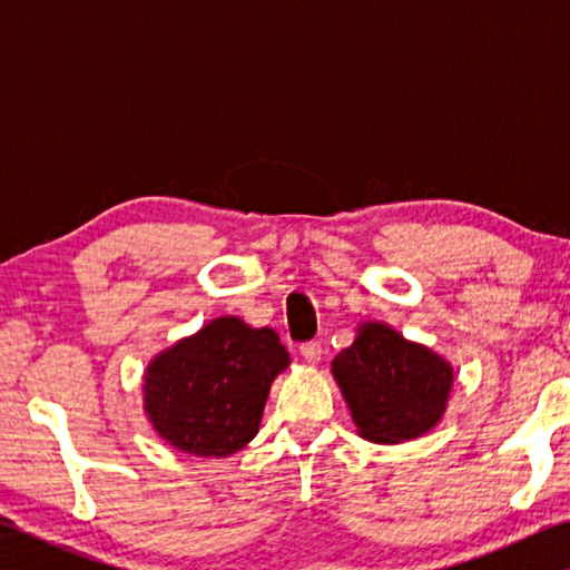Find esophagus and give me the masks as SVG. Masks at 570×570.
Here are the masks:
<instances>
[{
    "label": "esophagus",
    "mask_w": 570,
    "mask_h": 570,
    "mask_svg": "<svg viewBox=\"0 0 570 570\" xmlns=\"http://www.w3.org/2000/svg\"><path fill=\"white\" fill-rule=\"evenodd\" d=\"M298 352H302V356L308 364H316L322 360V342H304L298 346Z\"/></svg>",
    "instance_id": "1"
}]
</instances>
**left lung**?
Wrapping results in <instances>:
<instances>
[{"label":"left lung","mask_w":570,"mask_h":570,"mask_svg":"<svg viewBox=\"0 0 570 570\" xmlns=\"http://www.w3.org/2000/svg\"><path fill=\"white\" fill-rule=\"evenodd\" d=\"M332 374L356 432L382 445L414 440L435 428L455 380L450 362L382 322H364L356 330L352 346L334 356Z\"/></svg>","instance_id":"left-lung-1"}]
</instances>
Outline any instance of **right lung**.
Listing matches in <instances>:
<instances>
[{"label": "right lung", "instance_id": "right-lung-1", "mask_svg": "<svg viewBox=\"0 0 570 570\" xmlns=\"http://www.w3.org/2000/svg\"><path fill=\"white\" fill-rule=\"evenodd\" d=\"M288 362L274 330L218 316L148 364L142 407L170 448L198 458L234 455L256 438L268 390Z\"/></svg>", "mask_w": 570, "mask_h": 570}]
</instances>
